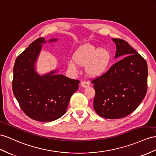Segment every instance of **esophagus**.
Masks as SVG:
<instances>
[{
    "instance_id": "1",
    "label": "esophagus",
    "mask_w": 156,
    "mask_h": 156,
    "mask_svg": "<svg viewBox=\"0 0 156 156\" xmlns=\"http://www.w3.org/2000/svg\"><path fill=\"white\" fill-rule=\"evenodd\" d=\"M90 86V83L86 82V81H83L81 82V86L83 87H88Z\"/></svg>"
}]
</instances>
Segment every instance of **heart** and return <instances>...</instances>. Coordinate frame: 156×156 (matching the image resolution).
<instances>
[{
    "label": "heart",
    "instance_id": "heart-1",
    "mask_svg": "<svg viewBox=\"0 0 156 156\" xmlns=\"http://www.w3.org/2000/svg\"><path fill=\"white\" fill-rule=\"evenodd\" d=\"M73 60L69 62V68L73 71H77V63L85 66L87 74L90 76H100L106 71L111 61V54L109 50L99 49L90 44H86L75 51Z\"/></svg>",
    "mask_w": 156,
    "mask_h": 156
}]
</instances>
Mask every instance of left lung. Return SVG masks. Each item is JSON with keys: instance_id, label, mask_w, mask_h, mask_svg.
<instances>
[{"instance_id": "8db88e82", "label": "left lung", "mask_w": 156, "mask_h": 156, "mask_svg": "<svg viewBox=\"0 0 156 156\" xmlns=\"http://www.w3.org/2000/svg\"><path fill=\"white\" fill-rule=\"evenodd\" d=\"M112 40L117 48L115 58L121 59L91 83L95 91V112L103 118L115 119L133 113L144 98L147 65L146 60L125 40Z\"/></svg>"}]
</instances>
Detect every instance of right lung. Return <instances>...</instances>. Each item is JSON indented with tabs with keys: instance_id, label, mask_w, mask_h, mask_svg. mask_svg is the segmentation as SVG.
<instances>
[{
	"instance_id": "add662e5",
	"label": "right lung",
	"mask_w": 156,
	"mask_h": 156,
	"mask_svg": "<svg viewBox=\"0 0 156 156\" xmlns=\"http://www.w3.org/2000/svg\"><path fill=\"white\" fill-rule=\"evenodd\" d=\"M40 37L31 43L16 59L12 90L22 111L35 121L50 122L66 113L70 99L78 89L79 80L58 74V70L40 75L35 65L42 44L55 42Z\"/></svg>"
}]
</instances>
